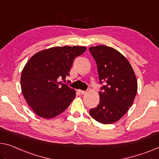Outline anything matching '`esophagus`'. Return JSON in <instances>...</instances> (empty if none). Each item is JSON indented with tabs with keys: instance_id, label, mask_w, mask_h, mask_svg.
I'll return each instance as SVG.
<instances>
[{
	"instance_id": "1",
	"label": "esophagus",
	"mask_w": 159,
	"mask_h": 159,
	"mask_svg": "<svg viewBox=\"0 0 159 159\" xmlns=\"http://www.w3.org/2000/svg\"><path fill=\"white\" fill-rule=\"evenodd\" d=\"M79 92L80 93V94H82V95H84V94H85V93H87L86 91H84V90H79Z\"/></svg>"
}]
</instances>
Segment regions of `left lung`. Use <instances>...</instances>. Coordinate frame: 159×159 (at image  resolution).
Returning <instances> with one entry per match:
<instances>
[{
  "instance_id": "left-lung-1",
  "label": "left lung",
  "mask_w": 159,
  "mask_h": 159,
  "mask_svg": "<svg viewBox=\"0 0 159 159\" xmlns=\"http://www.w3.org/2000/svg\"><path fill=\"white\" fill-rule=\"evenodd\" d=\"M89 51L97 64L100 84V102L90 110L93 119L102 124L120 120L134 102L137 80L129 61L117 50L105 45L90 47Z\"/></svg>"
}]
</instances>
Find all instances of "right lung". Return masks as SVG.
<instances>
[{
  "mask_svg": "<svg viewBox=\"0 0 159 159\" xmlns=\"http://www.w3.org/2000/svg\"><path fill=\"white\" fill-rule=\"evenodd\" d=\"M84 46L54 47L34 54L22 70V95L37 115L55 117L69 106L75 90L59 80L69 75L74 59L85 52Z\"/></svg>",
  "mask_w": 159,
  "mask_h": 159,
  "instance_id": "obj_1",
  "label": "right lung"
}]
</instances>
